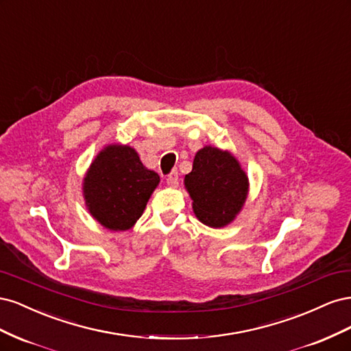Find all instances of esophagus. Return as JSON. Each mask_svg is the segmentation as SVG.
<instances>
[{"label": "esophagus", "mask_w": 351, "mask_h": 351, "mask_svg": "<svg viewBox=\"0 0 351 351\" xmlns=\"http://www.w3.org/2000/svg\"><path fill=\"white\" fill-rule=\"evenodd\" d=\"M167 184L171 186V187H177V184H178V173H177V169H173V171L167 176Z\"/></svg>", "instance_id": "34e87169"}]
</instances>
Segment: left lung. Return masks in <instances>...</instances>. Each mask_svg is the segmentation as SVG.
I'll use <instances>...</instances> for the list:
<instances>
[{
    "instance_id": "left-lung-1",
    "label": "left lung",
    "mask_w": 351,
    "mask_h": 351,
    "mask_svg": "<svg viewBox=\"0 0 351 351\" xmlns=\"http://www.w3.org/2000/svg\"><path fill=\"white\" fill-rule=\"evenodd\" d=\"M184 186L193 200V212L208 227H226L246 202L249 180L237 159L227 151L205 146L196 154Z\"/></svg>"
}]
</instances>
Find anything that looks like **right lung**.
<instances>
[{"label":"right lung","instance_id":"add662e5","mask_svg":"<svg viewBox=\"0 0 351 351\" xmlns=\"http://www.w3.org/2000/svg\"><path fill=\"white\" fill-rule=\"evenodd\" d=\"M159 176L147 169L133 147L108 145L97 155L83 180L90 215L111 231L132 228L146 208Z\"/></svg>","mask_w":351,"mask_h":351}]
</instances>
